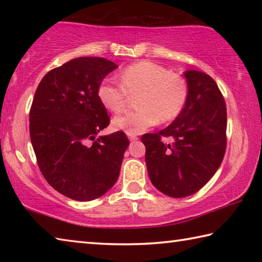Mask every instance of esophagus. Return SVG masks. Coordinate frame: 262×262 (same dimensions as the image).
Segmentation results:
<instances>
[{
    "label": "esophagus",
    "instance_id": "1",
    "mask_svg": "<svg viewBox=\"0 0 262 262\" xmlns=\"http://www.w3.org/2000/svg\"><path fill=\"white\" fill-rule=\"evenodd\" d=\"M128 139H129V141H136L139 137H137L136 135H128Z\"/></svg>",
    "mask_w": 262,
    "mask_h": 262
}]
</instances>
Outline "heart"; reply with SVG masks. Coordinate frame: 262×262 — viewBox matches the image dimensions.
Returning a JSON list of instances; mask_svg holds the SVG:
<instances>
[{
    "label": "heart",
    "mask_w": 262,
    "mask_h": 262,
    "mask_svg": "<svg viewBox=\"0 0 262 262\" xmlns=\"http://www.w3.org/2000/svg\"><path fill=\"white\" fill-rule=\"evenodd\" d=\"M121 84L105 79L98 88V98L106 108L119 113L126 107L129 96H139L134 112L115 117L114 129L128 135L141 134L159 122H168L178 117L187 100V84L179 75L171 74L163 66L141 61L120 74Z\"/></svg>",
    "instance_id": "heart-1"
}]
</instances>
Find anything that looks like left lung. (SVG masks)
<instances>
[{
    "label": "left lung",
    "instance_id": "8db88e82",
    "mask_svg": "<svg viewBox=\"0 0 262 262\" xmlns=\"http://www.w3.org/2000/svg\"><path fill=\"white\" fill-rule=\"evenodd\" d=\"M184 75L188 95L183 111L157 134L141 137L149 178L171 198L201 189L219 170L227 145V107L216 82L198 70Z\"/></svg>",
    "mask_w": 262,
    "mask_h": 262
}]
</instances>
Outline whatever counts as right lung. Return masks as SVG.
I'll return each instance as SVG.
<instances>
[{
    "instance_id": "add662e5",
    "label": "right lung",
    "mask_w": 262,
    "mask_h": 262,
    "mask_svg": "<svg viewBox=\"0 0 262 262\" xmlns=\"http://www.w3.org/2000/svg\"><path fill=\"white\" fill-rule=\"evenodd\" d=\"M103 57H77L48 72L30 110V137L42 176L76 201H91L117 183L129 145L123 132L99 136L110 118L98 88L117 69Z\"/></svg>"
}]
</instances>
